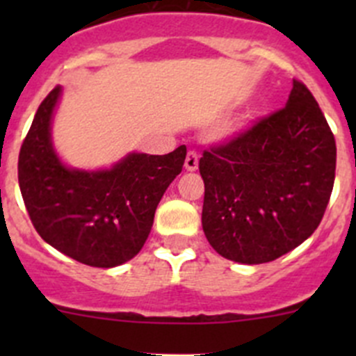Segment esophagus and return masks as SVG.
I'll list each match as a JSON object with an SVG mask.
<instances>
[{"label":"esophagus","mask_w":356,"mask_h":356,"mask_svg":"<svg viewBox=\"0 0 356 356\" xmlns=\"http://www.w3.org/2000/svg\"><path fill=\"white\" fill-rule=\"evenodd\" d=\"M184 168L188 172H195L196 168H198V153H196V152H189L188 155H186Z\"/></svg>","instance_id":"esophagus-1"}]
</instances>
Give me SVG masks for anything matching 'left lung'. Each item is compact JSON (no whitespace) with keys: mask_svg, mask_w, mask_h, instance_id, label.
Returning <instances> with one entry per match:
<instances>
[{"mask_svg":"<svg viewBox=\"0 0 356 356\" xmlns=\"http://www.w3.org/2000/svg\"><path fill=\"white\" fill-rule=\"evenodd\" d=\"M334 172L331 127L307 86L293 81L284 108L200 158L208 243L238 264L282 257L318 227Z\"/></svg>","mask_w":356,"mask_h":356,"instance_id":"obj_1","label":"left lung"}]
</instances>
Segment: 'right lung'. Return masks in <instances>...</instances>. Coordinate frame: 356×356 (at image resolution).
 Returning <instances> with one entry per match:
<instances>
[{
  "label": "right lung",
  "instance_id": "right-lung-1",
  "mask_svg": "<svg viewBox=\"0 0 356 356\" xmlns=\"http://www.w3.org/2000/svg\"><path fill=\"white\" fill-rule=\"evenodd\" d=\"M62 88L39 105L19 155L20 193L35 231L60 253L111 268L141 251L155 210L181 174L186 146L168 155L127 153L110 168L82 170L62 161L51 122Z\"/></svg>",
  "mask_w": 356,
  "mask_h": 356
}]
</instances>
